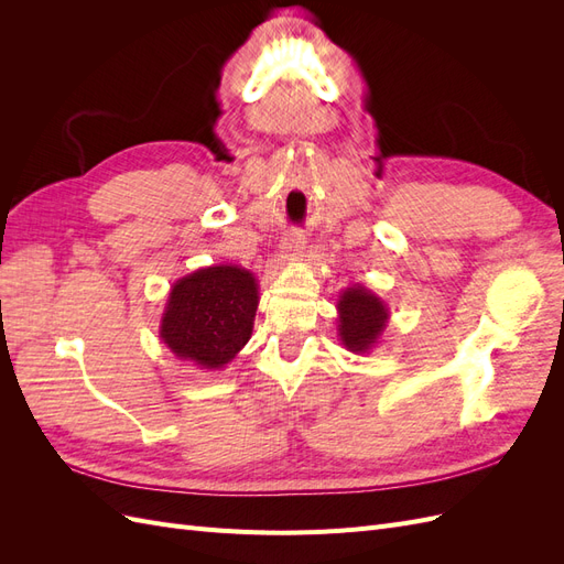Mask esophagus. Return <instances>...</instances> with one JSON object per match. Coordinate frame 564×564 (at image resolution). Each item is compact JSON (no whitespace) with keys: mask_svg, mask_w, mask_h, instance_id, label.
Here are the masks:
<instances>
[{"mask_svg":"<svg viewBox=\"0 0 564 564\" xmlns=\"http://www.w3.org/2000/svg\"><path fill=\"white\" fill-rule=\"evenodd\" d=\"M282 249H284V259L296 261L299 256H303V251H305V235L301 230H292L284 237Z\"/></svg>","mask_w":564,"mask_h":564,"instance_id":"1","label":"esophagus"}]
</instances>
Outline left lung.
<instances>
[{
  "label": "left lung",
  "instance_id": "obj_1",
  "mask_svg": "<svg viewBox=\"0 0 564 564\" xmlns=\"http://www.w3.org/2000/svg\"><path fill=\"white\" fill-rule=\"evenodd\" d=\"M338 336L352 352H367L379 344L386 329V303L369 289L355 284L338 296Z\"/></svg>",
  "mask_w": 564,
  "mask_h": 564
}]
</instances>
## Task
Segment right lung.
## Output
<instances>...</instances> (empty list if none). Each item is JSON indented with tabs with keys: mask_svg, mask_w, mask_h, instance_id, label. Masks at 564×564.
<instances>
[{
	"mask_svg": "<svg viewBox=\"0 0 564 564\" xmlns=\"http://www.w3.org/2000/svg\"><path fill=\"white\" fill-rule=\"evenodd\" d=\"M259 284L249 270L209 265L181 278L169 294L160 338L181 360L220 369L251 338Z\"/></svg>",
	"mask_w": 564,
	"mask_h": 564,
	"instance_id": "1",
	"label": "right lung"
}]
</instances>
